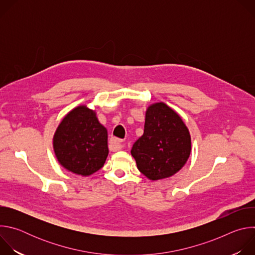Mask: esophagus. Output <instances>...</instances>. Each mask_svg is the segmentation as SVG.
Masks as SVG:
<instances>
[{
	"instance_id": "34e87169",
	"label": "esophagus",
	"mask_w": 255,
	"mask_h": 255,
	"mask_svg": "<svg viewBox=\"0 0 255 255\" xmlns=\"http://www.w3.org/2000/svg\"><path fill=\"white\" fill-rule=\"evenodd\" d=\"M110 144L112 145V146L115 148V149H121L123 147V140L122 139H118V138H112L110 140Z\"/></svg>"
}]
</instances>
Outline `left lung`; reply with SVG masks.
Masks as SVG:
<instances>
[{"label":"left lung","instance_id":"obj_1","mask_svg":"<svg viewBox=\"0 0 255 255\" xmlns=\"http://www.w3.org/2000/svg\"><path fill=\"white\" fill-rule=\"evenodd\" d=\"M191 152V136L180 117L164 103L148 107L144 133L133 144L131 154L137 167L149 179L176 173Z\"/></svg>","mask_w":255,"mask_h":255}]
</instances>
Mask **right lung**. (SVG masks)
<instances>
[{"label":"right lung","instance_id":"obj_1","mask_svg":"<svg viewBox=\"0 0 255 255\" xmlns=\"http://www.w3.org/2000/svg\"><path fill=\"white\" fill-rule=\"evenodd\" d=\"M53 148L59 163L67 170L90 175L99 170L108 156V133L96 113L86 106L70 111L59 124Z\"/></svg>","mask_w":255,"mask_h":255}]
</instances>
